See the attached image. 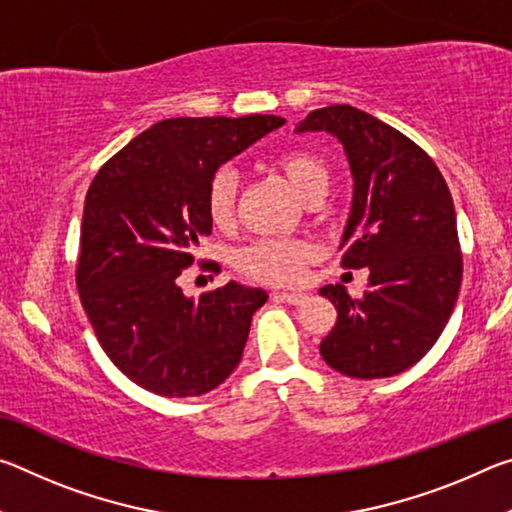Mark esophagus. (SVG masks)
<instances>
[{"instance_id":"obj_1","label":"esophagus","mask_w":512,"mask_h":512,"mask_svg":"<svg viewBox=\"0 0 512 512\" xmlns=\"http://www.w3.org/2000/svg\"><path fill=\"white\" fill-rule=\"evenodd\" d=\"M275 298L289 302V305H302V302L307 300V293H302V291H275Z\"/></svg>"}]
</instances>
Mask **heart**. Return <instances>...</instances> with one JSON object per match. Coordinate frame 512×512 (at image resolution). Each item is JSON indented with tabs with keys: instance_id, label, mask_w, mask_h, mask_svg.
Returning a JSON list of instances; mask_svg holds the SVG:
<instances>
[{
	"instance_id": "1",
	"label": "heart",
	"mask_w": 512,
	"mask_h": 512,
	"mask_svg": "<svg viewBox=\"0 0 512 512\" xmlns=\"http://www.w3.org/2000/svg\"><path fill=\"white\" fill-rule=\"evenodd\" d=\"M275 167L280 169L284 180L293 192L305 201L316 196H325L329 185L327 164L316 153L305 149L284 151L275 158ZM237 205V176L235 171L223 167L212 176L207 187V214L214 225H228L235 216ZM316 257L314 246L302 239H262L241 250L239 266L248 275L271 284L298 282L305 266Z\"/></svg>"
}]
</instances>
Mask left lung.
<instances>
[{
	"mask_svg": "<svg viewBox=\"0 0 512 512\" xmlns=\"http://www.w3.org/2000/svg\"><path fill=\"white\" fill-rule=\"evenodd\" d=\"M320 131L339 140L352 173L343 266L370 271L361 300L341 284L318 291L339 311L320 354L354 379L400 375L443 334L461 289L452 194L418 144L368 112L329 106L296 126Z\"/></svg>",
	"mask_w": 512,
	"mask_h": 512,
	"instance_id": "obj_1",
	"label": "left lung"
}]
</instances>
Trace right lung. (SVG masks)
<instances>
[{
  "instance_id": "right-lung-1",
  "label": "right lung",
  "mask_w": 512,
  "mask_h": 512,
  "mask_svg": "<svg viewBox=\"0 0 512 512\" xmlns=\"http://www.w3.org/2000/svg\"><path fill=\"white\" fill-rule=\"evenodd\" d=\"M282 124L275 115L164 119L94 176L76 287L101 348L146 391L196 397L239 366L268 293L228 282L196 300L178 277L192 266L198 237L212 232L214 173Z\"/></svg>"
}]
</instances>
